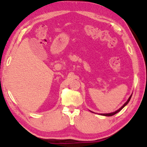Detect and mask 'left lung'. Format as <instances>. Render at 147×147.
<instances>
[{
    "label": "left lung",
    "instance_id": "left-lung-1",
    "mask_svg": "<svg viewBox=\"0 0 147 147\" xmlns=\"http://www.w3.org/2000/svg\"><path fill=\"white\" fill-rule=\"evenodd\" d=\"M132 95H133V93H132V94L130 96V97H129V99H127V101H126L124 104H123V105L122 106V107H120L119 110H116L115 111H113V112H111V113H99V115H103V116H106V117H111V116H113V115H115V114H117V113H119V112L120 111H121L122 109L125 107V106L127 105L128 103H129V100H131V97H132ZM91 112H92V113H94L93 111H90Z\"/></svg>",
    "mask_w": 147,
    "mask_h": 147
}]
</instances>
